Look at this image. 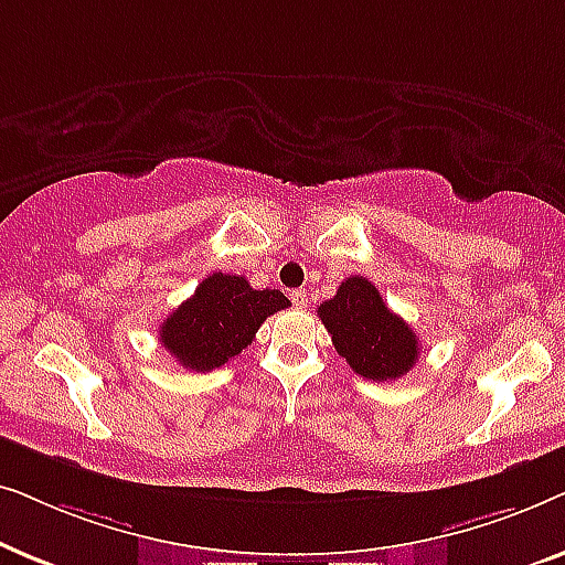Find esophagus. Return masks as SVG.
Here are the masks:
<instances>
[{
    "label": "esophagus",
    "mask_w": 565,
    "mask_h": 565,
    "mask_svg": "<svg viewBox=\"0 0 565 565\" xmlns=\"http://www.w3.org/2000/svg\"><path fill=\"white\" fill-rule=\"evenodd\" d=\"M290 300H292V306H296V308H306L308 306L306 290H292L290 292Z\"/></svg>",
    "instance_id": "esophagus-1"
}]
</instances>
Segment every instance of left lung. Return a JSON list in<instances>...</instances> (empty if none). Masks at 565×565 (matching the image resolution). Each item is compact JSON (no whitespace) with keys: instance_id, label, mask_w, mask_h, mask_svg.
I'll use <instances>...</instances> for the list:
<instances>
[{"instance_id":"obj_1","label":"left lung","mask_w":565,"mask_h":565,"mask_svg":"<svg viewBox=\"0 0 565 565\" xmlns=\"http://www.w3.org/2000/svg\"><path fill=\"white\" fill-rule=\"evenodd\" d=\"M319 319L331 334L334 350L367 381H396L419 360L414 329L383 303L367 277H347L337 296L319 306Z\"/></svg>"}]
</instances>
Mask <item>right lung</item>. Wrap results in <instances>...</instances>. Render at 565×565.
<instances>
[{"label": "right lung", "mask_w": 565, "mask_h": 565, "mask_svg": "<svg viewBox=\"0 0 565 565\" xmlns=\"http://www.w3.org/2000/svg\"><path fill=\"white\" fill-rule=\"evenodd\" d=\"M288 306L280 290H254L242 275L213 273L167 316L159 342L182 367L207 373L242 354L267 316Z\"/></svg>", "instance_id": "1"}]
</instances>
